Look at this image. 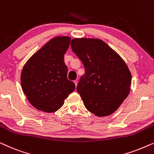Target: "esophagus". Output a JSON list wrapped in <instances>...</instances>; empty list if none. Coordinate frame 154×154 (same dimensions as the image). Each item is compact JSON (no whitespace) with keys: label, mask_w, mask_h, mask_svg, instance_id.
<instances>
[{"label":"esophagus","mask_w":154,"mask_h":154,"mask_svg":"<svg viewBox=\"0 0 154 154\" xmlns=\"http://www.w3.org/2000/svg\"><path fill=\"white\" fill-rule=\"evenodd\" d=\"M73 82H74V83H75V87H76L77 85H78V81H73Z\"/></svg>","instance_id":"obj_1"}]
</instances>
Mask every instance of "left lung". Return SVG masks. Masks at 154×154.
Masks as SVG:
<instances>
[{
	"label": "left lung",
	"instance_id": "8db88e82",
	"mask_svg": "<svg viewBox=\"0 0 154 154\" xmlns=\"http://www.w3.org/2000/svg\"><path fill=\"white\" fill-rule=\"evenodd\" d=\"M71 47L85 68L77 91L86 109L97 116L111 115L130 91L132 76L128 66L100 39L75 38Z\"/></svg>",
	"mask_w": 154,
	"mask_h": 154
}]
</instances>
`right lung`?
<instances>
[{"label": "right lung", "mask_w": 154, "mask_h": 154, "mask_svg": "<svg viewBox=\"0 0 154 154\" xmlns=\"http://www.w3.org/2000/svg\"><path fill=\"white\" fill-rule=\"evenodd\" d=\"M68 36H57L48 42L24 65L21 74L23 92L35 109L44 112L57 111L75 90L67 79L64 57L70 45Z\"/></svg>", "instance_id": "add662e5"}]
</instances>
